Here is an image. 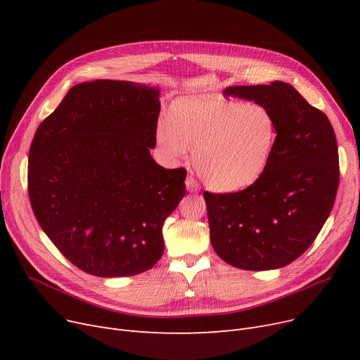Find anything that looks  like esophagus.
Returning a JSON list of instances; mask_svg holds the SVG:
<instances>
[{
  "label": "esophagus",
  "instance_id": "1",
  "mask_svg": "<svg viewBox=\"0 0 360 360\" xmlns=\"http://www.w3.org/2000/svg\"><path fill=\"white\" fill-rule=\"evenodd\" d=\"M185 185H186V190L190 193H198L200 191V184L191 175L185 179Z\"/></svg>",
  "mask_w": 360,
  "mask_h": 360
}]
</instances>
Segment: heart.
<instances>
[{
  "label": "heart",
  "instance_id": "1",
  "mask_svg": "<svg viewBox=\"0 0 360 360\" xmlns=\"http://www.w3.org/2000/svg\"><path fill=\"white\" fill-rule=\"evenodd\" d=\"M277 140L273 112L259 103L213 94L178 99L170 121L156 127L162 153L175 160L194 150V166L207 186L235 193L255 184L267 169Z\"/></svg>",
  "mask_w": 360,
  "mask_h": 360
}]
</instances>
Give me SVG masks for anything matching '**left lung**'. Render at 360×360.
<instances>
[{
    "mask_svg": "<svg viewBox=\"0 0 360 360\" xmlns=\"http://www.w3.org/2000/svg\"><path fill=\"white\" fill-rule=\"evenodd\" d=\"M223 94L267 106L277 140L255 184L238 193H204L212 245L236 269H281L311 247L331 213L340 178L334 129L288 83L231 86Z\"/></svg>",
    "mask_w": 360,
    "mask_h": 360,
    "instance_id": "8db88e82",
    "label": "left lung"
}]
</instances>
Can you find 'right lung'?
<instances>
[{
    "instance_id": "1",
    "label": "right lung",
    "mask_w": 360,
    "mask_h": 360,
    "mask_svg": "<svg viewBox=\"0 0 360 360\" xmlns=\"http://www.w3.org/2000/svg\"><path fill=\"white\" fill-rule=\"evenodd\" d=\"M159 112L158 87L94 80L71 87L36 129L27 172L33 213L87 274L136 276L165 251L162 228L185 195L186 170L150 156Z\"/></svg>"
}]
</instances>
